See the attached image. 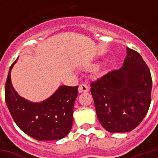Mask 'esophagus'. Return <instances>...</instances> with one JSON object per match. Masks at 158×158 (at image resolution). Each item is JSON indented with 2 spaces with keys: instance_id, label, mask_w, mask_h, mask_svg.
I'll use <instances>...</instances> for the list:
<instances>
[{
  "instance_id": "esophagus-1",
  "label": "esophagus",
  "mask_w": 158,
  "mask_h": 158,
  "mask_svg": "<svg viewBox=\"0 0 158 158\" xmlns=\"http://www.w3.org/2000/svg\"><path fill=\"white\" fill-rule=\"evenodd\" d=\"M88 90H89V86L87 85L86 84H81V85H79V92H86V91H88Z\"/></svg>"
}]
</instances>
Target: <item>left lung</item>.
<instances>
[{
	"instance_id": "8db88e82",
	"label": "left lung",
	"mask_w": 158,
	"mask_h": 158,
	"mask_svg": "<svg viewBox=\"0 0 158 158\" xmlns=\"http://www.w3.org/2000/svg\"><path fill=\"white\" fill-rule=\"evenodd\" d=\"M121 69L90 83L97 118L108 132H129L141 123L152 102V79L141 56L127 47Z\"/></svg>"
}]
</instances>
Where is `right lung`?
<instances>
[{"label":"right lung","instance_id":"obj_1","mask_svg":"<svg viewBox=\"0 0 158 158\" xmlns=\"http://www.w3.org/2000/svg\"><path fill=\"white\" fill-rule=\"evenodd\" d=\"M15 62L9 69L5 85V100L16 124L37 140L64 138L72 128L73 105L79 86L62 85L43 102H29L19 96L12 87L10 73Z\"/></svg>","mask_w":158,"mask_h":158}]
</instances>
